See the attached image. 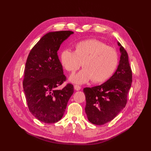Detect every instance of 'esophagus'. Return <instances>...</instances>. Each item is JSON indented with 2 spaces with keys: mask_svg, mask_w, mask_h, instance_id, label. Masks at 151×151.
<instances>
[{
  "mask_svg": "<svg viewBox=\"0 0 151 151\" xmlns=\"http://www.w3.org/2000/svg\"><path fill=\"white\" fill-rule=\"evenodd\" d=\"M74 88H75V90L78 91L81 89V86H79L78 85H75V86H74Z\"/></svg>",
  "mask_w": 151,
  "mask_h": 151,
  "instance_id": "34e87169",
  "label": "esophagus"
}]
</instances>
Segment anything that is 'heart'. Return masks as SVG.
<instances>
[{
	"label": "heart",
	"instance_id": "1",
	"mask_svg": "<svg viewBox=\"0 0 151 151\" xmlns=\"http://www.w3.org/2000/svg\"><path fill=\"white\" fill-rule=\"evenodd\" d=\"M62 66L67 71L75 73L82 63L84 69L70 76V81L84 84L92 80L102 83L110 77L118 63V55L114 48L97 40L79 41L75 45V51L63 50L60 54Z\"/></svg>",
	"mask_w": 151,
	"mask_h": 151
}]
</instances>
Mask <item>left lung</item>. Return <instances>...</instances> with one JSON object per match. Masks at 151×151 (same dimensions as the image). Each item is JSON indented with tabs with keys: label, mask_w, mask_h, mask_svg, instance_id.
<instances>
[{
	"label": "left lung",
	"mask_w": 151,
	"mask_h": 151,
	"mask_svg": "<svg viewBox=\"0 0 151 151\" xmlns=\"http://www.w3.org/2000/svg\"><path fill=\"white\" fill-rule=\"evenodd\" d=\"M120 47V61L116 71L100 86L85 88V111L89 121L102 125L111 121L120 113L127 102V95L132 82V74L127 51Z\"/></svg>",
	"instance_id": "obj_1"
}]
</instances>
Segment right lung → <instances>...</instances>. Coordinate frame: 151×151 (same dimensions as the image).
I'll use <instances>...</instances> for the list:
<instances>
[{
	"instance_id": "1",
	"label": "right lung",
	"mask_w": 151,
	"mask_h": 151,
	"mask_svg": "<svg viewBox=\"0 0 151 151\" xmlns=\"http://www.w3.org/2000/svg\"><path fill=\"white\" fill-rule=\"evenodd\" d=\"M73 34L69 30L46 34L27 58L22 83L24 92L30 113L43 123H54L62 119L74 92L70 84L62 89H57L66 81L58 50Z\"/></svg>"
}]
</instances>
